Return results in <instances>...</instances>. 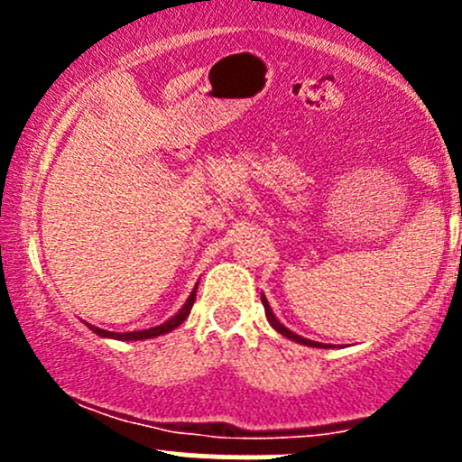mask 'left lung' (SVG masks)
<instances>
[{
  "mask_svg": "<svg viewBox=\"0 0 462 462\" xmlns=\"http://www.w3.org/2000/svg\"><path fill=\"white\" fill-rule=\"evenodd\" d=\"M261 304H263V309H265V318H268V321H270V326H273L274 330H277V333H282L283 337H288V339H292V342H297V344H304V346H315V348H328V346H324V344H319V342H313V339H306V337H301V335H297V333H292V330H288L286 326L282 324V321H279L277 318H274V313H273V309H270V304H268V300H265L263 295H261Z\"/></svg>",
  "mask_w": 462,
  "mask_h": 462,
  "instance_id": "obj_1",
  "label": "left lung"
}]
</instances>
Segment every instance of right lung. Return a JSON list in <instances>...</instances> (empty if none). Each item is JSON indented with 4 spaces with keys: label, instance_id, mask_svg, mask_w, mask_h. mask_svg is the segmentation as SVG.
I'll return each instance as SVG.
<instances>
[{
    "label": "right lung",
    "instance_id": "right-lung-1",
    "mask_svg": "<svg viewBox=\"0 0 462 462\" xmlns=\"http://www.w3.org/2000/svg\"><path fill=\"white\" fill-rule=\"evenodd\" d=\"M194 300H197V288H194L192 295L188 297L185 306L179 310V313L174 315V318L167 319L165 324L153 326V328H147V330H132V333H111V330H102V328H97V326H91V324H88V328H91L96 335H100V337H111V339H152V337H158V335L170 333V330H174L176 326L183 324V321L188 319L189 310H192Z\"/></svg>",
    "mask_w": 462,
    "mask_h": 462
}]
</instances>
